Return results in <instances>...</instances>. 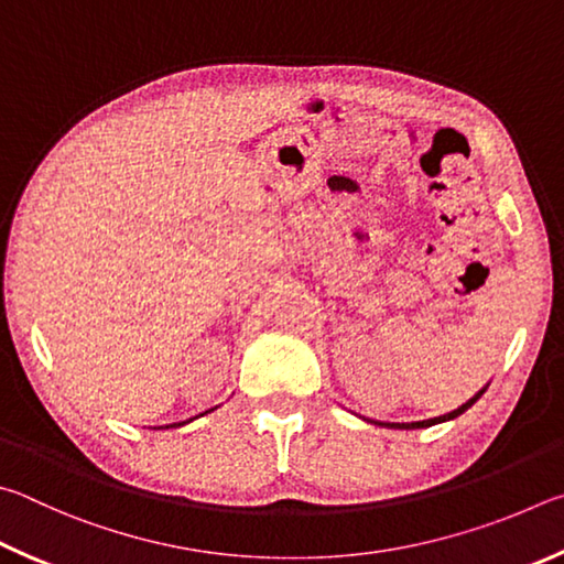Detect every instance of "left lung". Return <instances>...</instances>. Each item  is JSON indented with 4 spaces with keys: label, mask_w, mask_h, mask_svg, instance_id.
I'll return each mask as SVG.
<instances>
[{
    "label": "left lung",
    "mask_w": 564,
    "mask_h": 564,
    "mask_svg": "<svg viewBox=\"0 0 564 564\" xmlns=\"http://www.w3.org/2000/svg\"><path fill=\"white\" fill-rule=\"evenodd\" d=\"M486 391V389H482ZM482 391L480 393H476V397H473L470 401H466L463 403L460 409H456V411H451V413H446V416H438V419H429V421H413V423H379V421H373V423H379V426H389V429H429V426H433V423H441V421H451V419H456V416H460L463 411L466 409H470L473 403H476L480 397H482Z\"/></svg>",
    "instance_id": "8db88e82"
}]
</instances>
